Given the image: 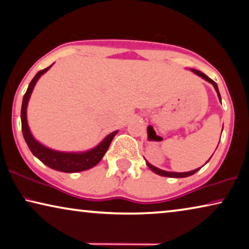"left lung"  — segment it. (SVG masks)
Returning a JSON list of instances; mask_svg holds the SVG:
<instances>
[{"instance_id": "left-lung-1", "label": "left lung", "mask_w": 249, "mask_h": 249, "mask_svg": "<svg viewBox=\"0 0 249 249\" xmlns=\"http://www.w3.org/2000/svg\"><path fill=\"white\" fill-rule=\"evenodd\" d=\"M192 71H194L195 73H196V75H198V76L202 77L203 79H206L207 81H209L210 84H213V87H214V89H216V91H217V94H218V97H219L220 102H221V97H220L219 90H218V86H217V84L214 83V81H213V79H210V78L208 77L207 75H205V73L201 72V71H199V70H196V69H192ZM146 165H147L148 168H150V169L152 170V171H153L154 173H157V174H160V176H162V177H169V178H185V177L192 176V174H195L196 171H199V170H200V168H199V169H196V170H194V171L183 172V173H178V172H168V171H163V170H160V169L155 168L154 165L150 164V163H148L147 161H146Z\"/></svg>"}]
</instances>
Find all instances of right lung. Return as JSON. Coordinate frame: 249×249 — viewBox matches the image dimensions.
<instances>
[{"instance_id":"1","label":"right lung","mask_w":249,"mask_h":249,"mask_svg":"<svg viewBox=\"0 0 249 249\" xmlns=\"http://www.w3.org/2000/svg\"><path fill=\"white\" fill-rule=\"evenodd\" d=\"M51 67V66H50ZM48 68L40 70L38 73L35 76V78L31 80L29 87L25 91L23 96V101H22V108H21V124H22V133H23V137L27 142L30 151L32 154L39 159L40 161L44 164L49 166V168L57 170V171L61 172H80L85 171L95 166L97 163L102 160L104 154L108 150V147L112 143L114 136L117 134V131L110 133L107 135L97 146L92 148L90 151L83 152V153H66V152H58L53 151L51 148H48L40 144L38 141H36L35 137L30 133L28 122H27V106L31 92L35 88V85L40 77H41L44 72L47 71Z\"/></svg>"}]
</instances>
